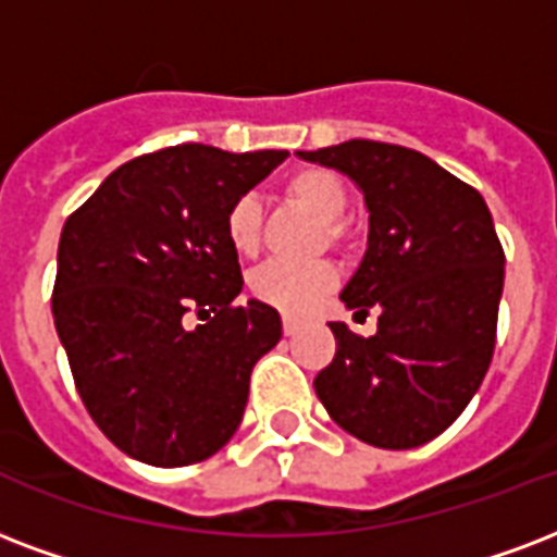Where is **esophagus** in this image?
<instances>
[{
	"label": "esophagus",
	"instance_id": "1",
	"mask_svg": "<svg viewBox=\"0 0 557 557\" xmlns=\"http://www.w3.org/2000/svg\"><path fill=\"white\" fill-rule=\"evenodd\" d=\"M297 330H300V321H295V318H283V333L295 335Z\"/></svg>",
	"mask_w": 557,
	"mask_h": 557
}]
</instances>
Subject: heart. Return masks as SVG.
Here are the masks:
<instances>
[{
    "label": "heart",
    "mask_w": 557,
    "mask_h": 557,
    "mask_svg": "<svg viewBox=\"0 0 557 557\" xmlns=\"http://www.w3.org/2000/svg\"><path fill=\"white\" fill-rule=\"evenodd\" d=\"M283 193L307 207L315 219L326 224V239L338 242V227L350 203L347 186L342 177L321 169L307 165L286 177ZM224 236L239 257H257L262 242V207L253 195H242L224 212ZM338 283V271L333 262H269L250 277V292L257 300L269 304L283 315H309L312 309L324 304Z\"/></svg>",
    "instance_id": "1"
}]
</instances>
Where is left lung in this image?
Returning <instances> with one entry per match:
<instances>
[{"label":"left lung","mask_w":557,"mask_h":557,"mask_svg":"<svg viewBox=\"0 0 557 557\" xmlns=\"http://www.w3.org/2000/svg\"><path fill=\"white\" fill-rule=\"evenodd\" d=\"M345 172L371 212L347 309L380 312L371 338L330 324L335 356L318 400L354 438L411 449L438 438L491 368L505 253L485 198L411 148L347 139L297 151Z\"/></svg>","instance_id":"8db88e82"}]
</instances>
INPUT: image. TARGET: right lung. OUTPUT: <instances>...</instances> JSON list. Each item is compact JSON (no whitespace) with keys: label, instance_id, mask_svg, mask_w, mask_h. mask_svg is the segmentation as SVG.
<instances>
[{"label":"right lung","instance_id":"obj_1","mask_svg":"<svg viewBox=\"0 0 557 557\" xmlns=\"http://www.w3.org/2000/svg\"><path fill=\"white\" fill-rule=\"evenodd\" d=\"M283 160L160 148L119 165L63 224L54 326L81 403L125 456L198 465L239 430L250 371L283 324L260 300L236 307L224 212ZM189 314L205 324L186 327Z\"/></svg>","mask_w":557,"mask_h":557}]
</instances>
